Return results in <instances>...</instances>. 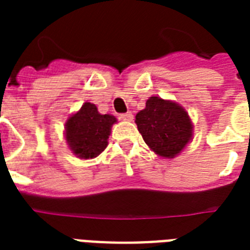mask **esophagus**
I'll list each match as a JSON object with an SVG mask.
<instances>
[{
  "label": "esophagus",
  "mask_w": 250,
  "mask_h": 250,
  "mask_svg": "<svg viewBox=\"0 0 250 250\" xmlns=\"http://www.w3.org/2000/svg\"><path fill=\"white\" fill-rule=\"evenodd\" d=\"M120 118H121V120H124V121H132L133 114L130 112L124 113V114H120Z\"/></svg>",
  "instance_id": "1"
}]
</instances>
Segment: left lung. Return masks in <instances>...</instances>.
I'll return each instance as SVG.
<instances>
[{"label": "left lung", "mask_w": 250, "mask_h": 250, "mask_svg": "<svg viewBox=\"0 0 250 250\" xmlns=\"http://www.w3.org/2000/svg\"><path fill=\"white\" fill-rule=\"evenodd\" d=\"M136 124L144 141L164 158H174L192 140L193 125L181 105L160 97H150L136 114Z\"/></svg>", "instance_id": "left-lung-1"}]
</instances>
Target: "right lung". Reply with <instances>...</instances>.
I'll list each match as a JSON object with an SVG mask.
<instances>
[{"instance_id": "1", "label": "right lung", "mask_w": 250, "mask_h": 250, "mask_svg": "<svg viewBox=\"0 0 250 250\" xmlns=\"http://www.w3.org/2000/svg\"><path fill=\"white\" fill-rule=\"evenodd\" d=\"M114 116L98 113L94 104L85 103L65 124V140L77 157L87 160L97 157L107 146Z\"/></svg>"}]
</instances>
